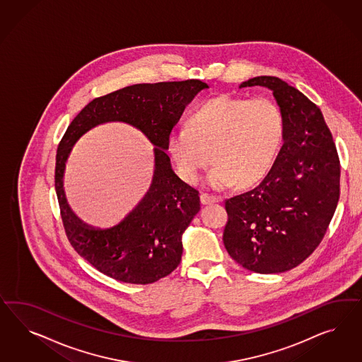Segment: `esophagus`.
<instances>
[{
	"label": "esophagus",
	"mask_w": 362,
	"mask_h": 362,
	"mask_svg": "<svg viewBox=\"0 0 362 362\" xmlns=\"http://www.w3.org/2000/svg\"><path fill=\"white\" fill-rule=\"evenodd\" d=\"M200 200H202L203 204H211V203H218V202H219V197H215V195H211L209 192H202Z\"/></svg>",
	"instance_id": "1"
}]
</instances>
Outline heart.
Returning a JSON list of instances; mask_svg holds the SVG:
<instances>
[{"label": "heart", "mask_w": 362, "mask_h": 362, "mask_svg": "<svg viewBox=\"0 0 362 362\" xmlns=\"http://www.w3.org/2000/svg\"><path fill=\"white\" fill-rule=\"evenodd\" d=\"M283 136V115L268 97L230 94L200 102L187 117V126L170 132L167 147L182 177L194 183L211 160L209 186L224 188L235 180L251 185L274 162Z\"/></svg>", "instance_id": "heart-1"}]
</instances>
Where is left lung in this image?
I'll use <instances>...</instances> for the list:
<instances>
[{
  "mask_svg": "<svg viewBox=\"0 0 362 362\" xmlns=\"http://www.w3.org/2000/svg\"><path fill=\"white\" fill-rule=\"evenodd\" d=\"M274 91L284 143L259 186L224 202L223 241L230 257L256 274H280L318 247L340 197V159L321 110L269 76L243 82Z\"/></svg>",
  "mask_w": 362,
  "mask_h": 362,
  "instance_id": "left-lung-1",
  "label": "left lung"
}]
</instances>
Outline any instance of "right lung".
<instances>
[{"label":"right lung","instance_id":"1","mask_svg":"<svg viewBox=\"0 0 362 362\" xmlns=\"http://www.w3.org/2000/svg\"><path fill=\"white\" fill-rule=\"evenodd\" d=\"M207 88L199 79L132 85L93 99L69 124L57 148L55 192L71 247L99 272L129 284H151L180 263L182 235L200 209V197L174 173L165 153L167 138L187 105ZM106 121H124L141 129L156 146V170L140 204L119 225L100 230L78 220L68 207L63 173L72 144Z\"/></svg>","mask_w":362,"mask_h":362}]
</instances>
